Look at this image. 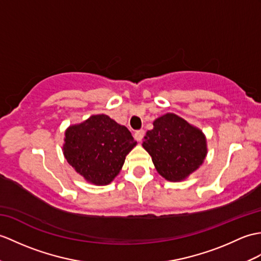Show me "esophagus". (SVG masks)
Returning <instances> with one entry per match:
<instances>
[{"label": "esophagus", "instance_id": "34e87169", "mask_svg": "<svg viewBox=\"0 0 261 261\" xmlns=\"http://www.w3.org/2000/svg\"><path fill=\"white\" fill-rule=\"evenodd\" d=\"M143 136H144V130H142V129L136 131V133H135V138H136V140H138V141H141Z\"/></svg>", "mask_w": 261, "mask_h": 261}]
</instances>
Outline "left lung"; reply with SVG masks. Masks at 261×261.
Instances as JSON below:
<instances>
[{
    "mask_svg": "<svg viewBox=\"0 0 261 261\" xmlns=\"http://www.w3.org/2000/svg\"><path fill=\"white\" fill-rule=\"evenodd\" d=\"M142 145L152 158L156 171L169 181L187 178L202 165L207 154L203 133L173 113L154 121Z\"/></svg>",
    "mask_w": 261,
    "mask_h": 261,
    "instance_id": "8db88e82",
    "label": "left lung"
}]
</instances>
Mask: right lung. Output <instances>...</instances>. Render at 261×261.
I'll return each instance as SVG.
<instances>
[{"label": "right lung", "mask_w": 261, "mask_h": 261, "mask_svg": "<svg viewBox=\"0 0 261 261\" xmlns=\"http://www.w3.org/2000/svg\"><path fill=\"white\" fill-rule=\"evenodd\" d=\"M63 153L77 173L94 185H108L137 142L124 125L106 114L92 116L65 131Z\"/></svg>", "instance_id": "right-lung-1"}]
</instances>
